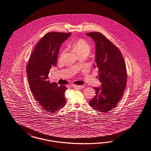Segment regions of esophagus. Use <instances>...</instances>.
<instances>
[{
    "label": "esophagus",
    "instance_id": "1",
    "mask_svg": "<svg viewBox=\"0 0 151 151\" xmlns=\"http://www.w3.org/2000/svg\"><path fill=\"white\" fill-rule=\"evenodd\" d=\"M71 87H74L76 88H78V89H82V88H83L85 87V86L72 85Z\"/></svg>",
    "mask_w": 151,
    "mask_h": 151
}]
</instances>
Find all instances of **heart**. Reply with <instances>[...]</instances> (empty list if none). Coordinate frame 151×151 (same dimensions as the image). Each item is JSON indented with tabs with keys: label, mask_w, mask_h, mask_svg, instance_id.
I'll return each mask as SVG.
<instances>
[{
	"label": "heart",
	"mask_w": 151,
	"mask_h": 151,
	"mask_svg": "<svg viewBox=\"0 0 151 151\" xmlns=\"http://www.w3.org/2000/svg\"><path fill=\"white\" fill-rule=\"evenodd\" d=\"M71 46L79 55L82 54H86L88 55L91 50V46L85 40L82 39H79L74 41L72 43ZM65 53V50H63L61 52L59 57L60 60H62L64 58Z\"/></svg>",
	"instance_id": "1"
}]
</instances>
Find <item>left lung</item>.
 Returning a JSON list of instances; mask_svg holds the SVG:
<instances>
[{
	"mask_svg": "<svg viewBox=\"0 0 151 151\" xmlns=\"http://www.w3.org/2000/svg\"><path fill=\"white\" fill-rule=\"evenodd\" d=\"M95 43L94 68H98L101 87H93L96 95L89 105L98 112H107L116 107L126 86L127 72L125 61L118 48L99 32L86 33Z\"/></svg>",
	"mask_w": 151,
	"mask_h": 151,
	"instance_id": "obj_1",
	"label": "left lung"
}]
</instances>
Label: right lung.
Returning <instances> with one entry per match:
<instances>
[{
  "label": "right lung",
  "instance_id": "1",
  "mask_svg": "<svg viewBox=\"0 0 151 151\" xmlns=\"http://www.w3.org/2000/svg\"><path fill=\"white\" fill-rule=\"evenodd\" d=\"M71 33H47L36 45L26 66L29 87L34 97L46 111L55 113L66 104L65 86L50 83L48 75L56 65L61 45Z\"/></svg>",
  "mask_w": 151,
  "mask_h": 151
}]
</instances>
